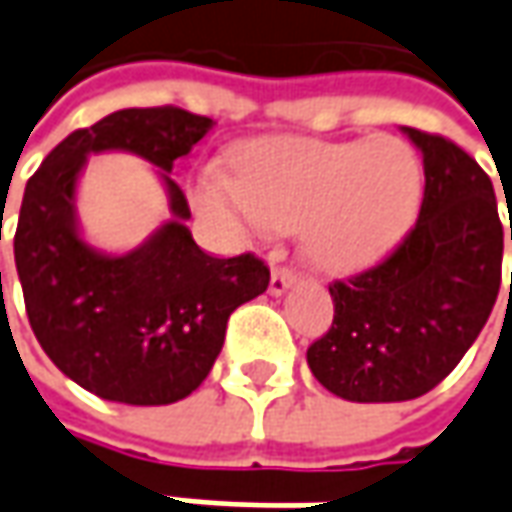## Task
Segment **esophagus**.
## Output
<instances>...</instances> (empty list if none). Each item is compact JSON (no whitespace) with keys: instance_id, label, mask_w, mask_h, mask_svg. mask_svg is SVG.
Listing matches in <instances>:
<instances>
[{"instance_id":"1","label":"esophagus","mask_w":512,"mask_h":512,"mask_svg":"<svg viewBox=\"0 0 512 512\" xmlns=\"http://www.w3.org/2000/svg\"><path fill=\"white\" fill-rule=\"evenodd\" d=\"M297 280V274L291 272V269H272V280H269V291H272L274 297H280L283 291L289 289L291 283Z\"/></svg>"}]
</instances>
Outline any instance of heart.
Masks as SVG:
<instances>
[{"mask_svg":"<svg viewBox=\"0 0 512 512\" xmlns=\"http://www.w3.org/2000/svg\"><path fill=\"white\" fill-rule=\"evenodd\" d=\"M235 175L209 167L198 201L255 229L306 232L309 255L328 272H360L388 255L411 229L425 167L399 138L343 144L257 138L232 155Z\"/></svg>","mask_w":512,"mask_h":512,"instance_id":"1","label":"heart"}]
</instances>
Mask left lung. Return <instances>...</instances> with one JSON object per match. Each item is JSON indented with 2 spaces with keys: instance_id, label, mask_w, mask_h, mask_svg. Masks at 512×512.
<instances>
[{
  "instance_id": "8db88e82",
  "label": "left lung",
  "mask_w": 512,
  "mask_h": 512,
  "mask_svg": "<svg viewBox=\"0 0 512 512\" xmlns=\"http://www.w3.org/2000/svg\"><path fill=\"white\" fill-rule=\"evenodd\" d=\"M402 133L425 164L419 221L379 266L328 286L334 323L306 351L317 382L348 402H405L436 388L502 286L504 229L487 172L442 135Z\"/></svg>"
}]
</instances>
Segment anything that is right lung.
<instances>
[{
	"label": "right lung",
	"instance_id": "1",
	"mask_svg": "<svg viewBox=\"0 0 512 512\" xmlns=\"http://www.w3.org/2000/svg\"><path fill=\"white\" fill-rule=\"evenodd\" d=\"M209 130L212 118L181 107L118 110L67 135L27 181L13 238L27 320L53 365L96 397H189L221 354L229 314L269 286V266L252 252L206 255L186 226L189 203L169 172ZM110 149L161 168L173 212L127 256L93 250L75 215L86 155Z\"/></svg>",
	"mask_w": 512,
	"mask_h": 512
}]
</instances>
